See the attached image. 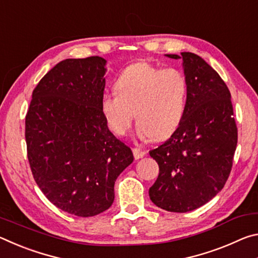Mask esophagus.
Returning a JSON list of instances; mask_svg holds the SVG:
<instances>
[{
  "mask_svg": "<svg viewBox=\"0 0 258 258\" xmlns=\"http://www.w3.org/2000/svg\"><path fill=\"white\" fill-rule=\"evenodd\" d=\"M133 154L135 159H140L147 154V151L145 149H142V148H133Z\"/></svg>",
  "mask_w": 258,
  "mask_h": 258,
  "instance_id": "1",
  "label": "esophagus"
}]
</instances>
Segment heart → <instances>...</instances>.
Segmentation results:
<instances>
[{"label":"heart","mask_w":258,"mask_h":258,"mask_svg":"<svg viewBox=\"0 0 258 258\" xmlns=\"http://www.w3.org/2000/svg\"><path fill=\"white\" fill-rule=\"evenodd\" d=\"M115 90L117 94L103 95L101 109L117 135L127 133L135 113L140 138L163 140L175 132L184 115L187 83L176 68L138 61L120 73Z\"/></svg>","instance_id":"b5f03b06"}]
</instances>
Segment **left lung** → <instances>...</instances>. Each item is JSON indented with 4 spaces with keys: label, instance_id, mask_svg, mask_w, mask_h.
<instances>
[{
    "label": "left lung",
    "instance_id": "8db88e82",
    "mask_svg": "<svg viewBox=\"0 0 258 258\" xmlns=\"http://www.w3.org/2000/svg\"><path fill=\"white\" fill-rule=\"evenodd\" d=\"M167 56L183 60L186 103L175 132L149 151L159 166L149 197L165 211L185 213L223 189L232 168L238 128L228 86L206 61L191 52Z\"/></svg>",
    "mask_w": 258,
    "mask_h": 258
}]
</instances>
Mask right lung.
Returning a JSON list of instances; mask_svg holds the SVG:
<instances>
[{
  "label": "right lung",
  "instance_id": "right-lung-1",
  "mask_svg": "<svg viewBox=\"0 0 258 258\" xmlns=\"http://www.w3.org/2000/svg\"><path fill=\"white\" fill-rule=\"evenodd\" d=\"M104 66L98 55L61 61L38 82L26 113L35 182L54 206L82 217L111 206L116 178L134 159L102 112Z\"/></svg>",
  "mask_w": 258,
  "mask_h": 258
}]
</instances>
